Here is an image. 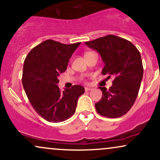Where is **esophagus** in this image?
Wrapping results in <instances>:
<instances>
[{"label": "esophagus", "mask_w": 160, "mask_h": 160, "mask_svg": "<svg viewBox=\"0 0 160 160\" xmlns=\"http://www.w3.org/2000/svg\"><path fill=\"white\" fill-rule=\"evenodd\" d=\"M92 89V88H91L85 87V91H86V92H89V91H91Z\"/></svg>", "instance_id": "obj_1"}]
</instances>
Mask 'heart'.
I'll return each mask as SVG.
<instances>
[{
  "mask_svg": "<svg viewBox=\"0 0 160 160\" xmlns=\"http://www.w3.org/2000/svg\"><path fill=\"white\" fill-rule=\"evenodd\" d=\"M89 53V52H87V53Z\"/></svg>",
  "mask_w": 160,
  "mask_h": 160,
  "instance_id": "obj_1",
  "label": "heart"
}]
</instances>
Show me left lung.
Masks as SVG:
<instances>
[{
	"label": "left lung",
	"instance_id": "8db88e82",
	"mask_svg": "<svg viewBox=\"0 0 160 160\" xmlns=\"http://www.w3.org/2000/svg\"><path fill=\"white\" fill-rule=\"evenodd\" d=\"M85 44L97 51L104 62L102 74L115 78L112 86L107 90L99 88L103 95L95 103L100 115L107 118H119L133 105L143 77L141 55L135 45L128 40L114 35H107Z\"/></svg>",
	"mask_w": 160,
	"mask_h": 160
}]
</instances>
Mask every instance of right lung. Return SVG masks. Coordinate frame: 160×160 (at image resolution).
Masks as SVG:
<instances>
[{"label": "right lung", "mask_w": 160, "mask_h": 160, "mask_svg": "<svg viewBox=\"0 0 160 160\" xmlns=\"http://www.w3.org/2000/svg\"><path fill=\"white\" fill-rule=\"evenodd\" d=\"M80 42L65 45L48 39L33 48L24 62L22 84L32 107L49 122H64L74 114L79 97L85 89L80 85L61 92L58 77L65 72L69 59Z\"/></svg>", "instance_id": "right-lung-1"}]
</instances>
